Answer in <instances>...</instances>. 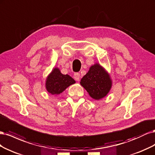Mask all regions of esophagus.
Here are the masks:
<instances>
[{"instance_id":"1","label":"esophagus","mask_w":155,"mask_h":155,"mask_svg":"<svg viewBox=\"0 0 155 155\" xmlns=\"http://www.w3.org/2000/svg\"><path fill=\"white\" fill-rule=\"evenodd\" d=\"M73 77H74V80H75V81H78L80 80V77H81V76H80V73H74Z\"/></svg>"}]
</instances>
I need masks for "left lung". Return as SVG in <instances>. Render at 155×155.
Here are the masks:
<instances>
[{"mask_svg":"<svg viewBox=\"0 0 155 155\" xmlns=\"http://www.w3.org/2000/svg\"><path fill=\"white\" fill-rule=\"evenodd\" d=\"M81 84L86 89L93 98L99 100L104 98L110 90L111 81L104 69L96 64L81 79Z\"/></svg>","mask_w":155,"mask_h":155,"instance_id":"left-lung-1","label":"left lung"}]
</instances>
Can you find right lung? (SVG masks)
Here are the masks:
<instances>
[{
	"instance_id": "1",
	"label": "right lung",
	"mask_w": 155,
	"mask_h": 155,
	"mask_svg": "<svg viewBox=\"0 0 155 155\" xmlns=\"http://www.w3.org/2000/svg\"><path fill=\"white\" fill-rule=\"evenodd\" d=\"M74 83L75 81L70 76L63 74L59 69L54 68L46 80V87L49 93L52 94H58Z\"/></svg>"
}]
</instances>
